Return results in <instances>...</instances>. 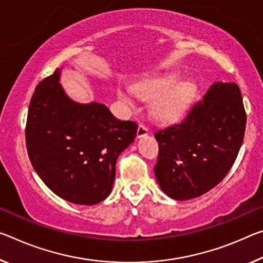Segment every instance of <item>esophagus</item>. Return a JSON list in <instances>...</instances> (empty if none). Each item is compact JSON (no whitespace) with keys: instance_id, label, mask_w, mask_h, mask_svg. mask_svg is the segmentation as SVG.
<instances>
[{"instance_id":"esophagus-1","label":"esophagus","mask_w":263,"mask_h":263,"mask_svg":"<svg viewBox=\"0 0 263 263\" xmlns=\"http://www.w3.org/2000/svg\"><path fill=\"white\" fill-rule=\"evenodd\" d=\"M148 127L145 126L144 124H139L138 130H137V138H143V137L148 135Z\"/></svg>"}]
</instances>
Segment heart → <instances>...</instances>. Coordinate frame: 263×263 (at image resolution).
<instances>
[{
    "label": "heart",
    "instance_id": "obj_1",
    "mask_svg": "<svg viewBox=\"0 0 263 263\" xmlns=\"http://www.w3.org/2000/svg\"><path fill=\"white\" fill-rule=\"evenodd\" d=\"M135 93L145 99L157 98L153 104L154 116L160 120L172 122L187 109L194 96V86L190 83H179L177 76H167L136 87ZM118 97L125 104L132 103L131 96L125 91H119Z\"/></svg>",
    "mask_w": 263,
    "mask_h": 263
}]
</instances>
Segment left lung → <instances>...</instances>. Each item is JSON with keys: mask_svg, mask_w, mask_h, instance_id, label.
<instances>
[{"mask_svg": "<svg viewBox=\"0 0 263 263\" xmlns=\"http://www.w3.org/2000/svg\"><path fill=\"white\" fill-rule=\"evenodd\" d=\"M245 128L239 86L214 83L181 123L154 133L159 144L154 174L162 192L190 200L211 191L234 164Z\"/></svg>", "mask_w": 263, "mask_h": 263, "instance_id": "left-lung-1", "label": "left lung"}]
</instances>
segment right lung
Here are the masks:
<instances>
[{
  "mask_svg": "<svg viewBox=\"0 0 263 263\" xmlns=\"http://www.w3.org/2000/svg\"><path fill=\"white\" fill-rule=\"evenodd\" d=\"M60 77L61 69H56L32 95L26 126L28 154L56 195L78 205H96L111 193L117 159L135 140L138 126L117 119L104 104L72 101Z\"/></svg>",
  "mask_w": 263,
  "mask_h": 263,
  "instance_id": "right-lung-1",
  "label": "right lung"
}]
</instances>
